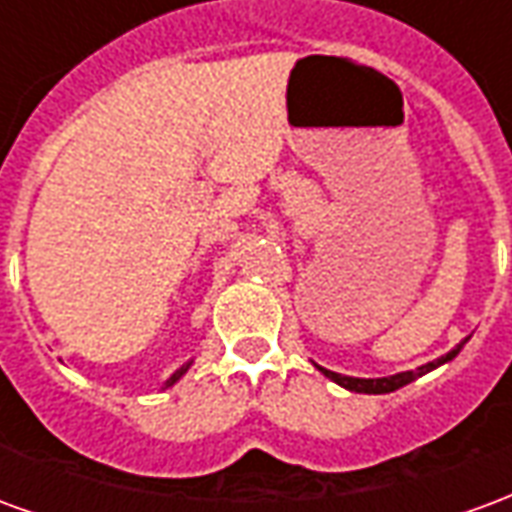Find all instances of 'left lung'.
<instances>
[{"mask_svg": "<svg viewBox=\"0 0 512 512\" xmlns=\"http://www.w3.org/2000/svg\"><path fill=\"white\" fill-rule=\"evenodd\" d=\"M458 351H461V345H458L455 351H450L447 356L436 359V362L422 365L419 370H408V373H397V376H389V378H351V376H340V373H332V370H323V367H318V370H321L326 378H332L334 384L345 386V389H351V392H362V395H384V392H395V389H400V386L411 384L414 378L425 376V373H430L433 367L450 362L452 356L458 354Z\"/></svg>", "mask_w": 512, "mask_h": 512, "instance_id": "obj_1", "label": "left lung"}]
</instances>
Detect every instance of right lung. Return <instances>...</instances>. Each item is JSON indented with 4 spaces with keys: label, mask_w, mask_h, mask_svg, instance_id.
Returning a JSON list of instances; mask_svg holds the SVG:
<instances>
[{
    "label": "right lung",
    "mask_w": 512,
    "mask_h": 512,
    "mask_svg": "<svg viewBox=\"0 0 512 512\" xmlns=\"http://www.w3.org/2000/svg\"><path fill=\"white\" fill-rule=\"evenodd\" d=\"M186 370H189V365H186V367H180L178 373H175V376L169 378V381H167V386H172V384H175V381H178V378H180V376H183V373H186Z\"/></svg>",
    "instance_id": "right-lung-1"
}]
</instances>
